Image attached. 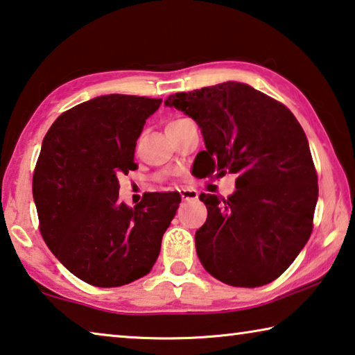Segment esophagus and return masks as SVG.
I'll list each match as a JSON object with an SVG mask.
<instances>
[{"mask_svg":"<svg viewBox=\"0 0 355 355\" xmlns=\"http://www.w3.org/2000/svg\"><path fill=\"white\" fill-rule=\"evenodd\" d=\"M179 193H181L184 201H190V200L198 198V191H196L195 189H187V187H185V189L179 190Z\"/></svg>","mask_w":355,"mask_h":355,"instance_id":"34e87169","label":"esophagus"}]
</instances>
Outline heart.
<instances>
[{
  "label": "heart",
  "instance_id": "heart-1",
  "mask_svg": "<svg viewBox=\"0 0 355 355\" xmlns=\"http://www.w3.org/2000/svg\"><path fill=\"white\" fill-rule=\"evenodd\" d=\"M181 121H184V119H174V121H171L170 124H178V123H181ZM170 124H168V125H170Z\"/></svg>",
  "mask_w": 355,
  "mask_h": 355
}]
</instances>
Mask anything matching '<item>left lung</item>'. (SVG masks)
<instances>
[{
    "instance_id": "1",
    "label": "left lung",
    "mask_w": 355,
    "mask_h": 355,
    "mask_svg": "<svg viewBox=\"0 0 355 355\" xmlns=\"http://www.w3.org/2000/svg\"><path fill=\"white\" fill-rule=\"evenodd\" d=\"M165 105L201 129L206 150L196 159L205 176L236 174L228 200L200 195L207 207L195 234L202 267L231 286L274 282L310 239L318 201V176L299 121L283 103L239 81L178 92Z\"/></svg>"
}]
</instances>
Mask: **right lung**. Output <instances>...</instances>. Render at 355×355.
Wrapping results in <instances>:
<instances>
[{"label": "right lung", "instance_id": "1", "mask_svg": "<svg viewBox=\"0 0 355 355\" xmlns=\"http://www.w3.org/2000/svg\"><path fill=\"white\" fill-rule=\"evenodd\" d=\"M162 98L108 94L67 110L46 132L33 176L40 232L58 261L98 288L149 274L179 193L119 202L118 174L135 170L137 139ZM172 195V200L166 198Z\"/></svg>", "mask_w": 355, "mask_h": 355}]
</instances>
